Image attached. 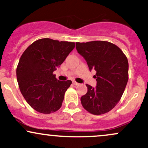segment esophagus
Returning a JSON list of instances; mask_svg holds the SVG:
<instances>
[{
	"label": "esophagus",
	"instance_id": "esophagus-1",
	"mask_svg": "<svg viewBox=\"0 0 148 148\" xmlns=\"http://www.w3.org/2000/svg\"><path fill=\"white\" fill-rule=\"evenodd\" d=\"M72 84H73V85H74V86H78V85H79V83L76 82V81H72Z\"/></svg>",
	"mask_w": 148,
	"mask_h": 148
}]
</instances>
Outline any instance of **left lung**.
<instances>
[{
  "label": "left lung",
  "mask_w": 148,
  "mask_h": 148,
  "mask_svg": "<svg viewBox=\"0 0 148 148\" xmlns=\"http://www.w3.org/2000/svg\"><path fill=\"white\" fill-rule=\"evenodd\" d=\"M76 49L90 71H96L97 86L86 84L87 93L81 97L82 106L94 115L110 111L120 101L128 81L126 56L116 45L105 41L76 42Z\"/></svg>",
  "instance_id": "1"
}]
</instances>
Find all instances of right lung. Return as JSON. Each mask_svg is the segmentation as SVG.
Instances as JSON below:
<instances>
[{"mask_svg":"<svg viewBox=\"0 0 148 148\" xmlns=\"http://www.w3.org/2000/svg\"><path fill=\"white\" fill-rule=\"evenodd\" d=\"M74 47V42L44 38L34 42L23 53L16 78L22 95L35 111L49 114L62 106L72 81H59L53 72Z\"/></svg>","mask_w":148,"mask_h":148,"instance_id":"obj_1","label":"right lung"}]
</instances>
